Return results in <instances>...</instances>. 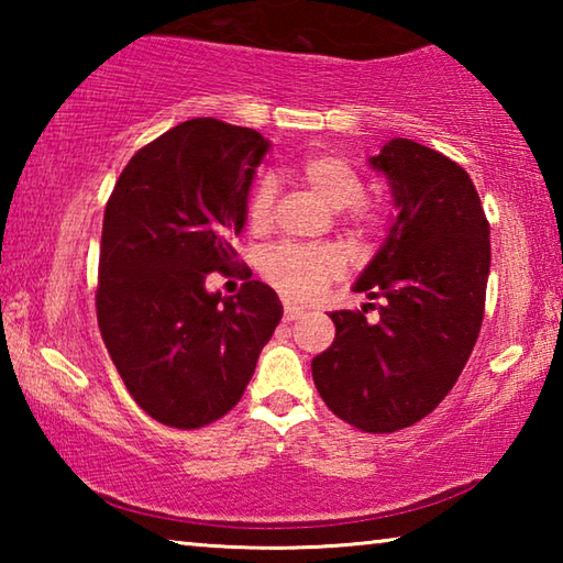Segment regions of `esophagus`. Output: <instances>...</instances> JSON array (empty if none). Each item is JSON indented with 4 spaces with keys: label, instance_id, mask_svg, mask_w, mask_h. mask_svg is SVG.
<instances>
[{
    "label": "esophagus",
    "instance_id": "esophagus-1",
    "mask_svg": "<svg viewBox=\"0 0 563 563\" xmlns=\"http://www.w3.org/2000/svg\"><path fill=\"white\" fill-rule=\"evenodd\" d=\"M300 316H302V308H298V305H290V302H285V312H283L285 322H292V320H298Z\"/></svg>",
    "mask_w": 563,
    "mask_h": 563
}]
</instances>
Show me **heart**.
<instances>
[{
	"label": "heart",
	"mask_w": 563,
	"mask_h": 563,
	"mask_svg": "<svg viewBox=\"0 0 563 563\" xmlns=\"http://www.w3.org/2000/svg\"><path fill=\"white\" fill-rule=\"evenodd\" d=\"M300 178L322 203L335 211L347 208V221L357 231H375L385 223V208L365 201V180L345 158L335 154H312L300 164ZM275 184L273 178L258 180L247 201V223L263 231L273 218ZM258 271L273 288L292 300H312L342 273V261L332 247H310L298 243H278L263 251Z\"/></svg>",
	"instance_id": "heart-1"
}]
</instances>
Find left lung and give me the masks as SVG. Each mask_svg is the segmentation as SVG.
Here are the masks:
<instances>
[{
	"instance_id": "left-lung-1",
	"label": "left lung",
	"mask_w": 563,
	"mask_h": 563,
	"mask_svg": "<svg viewBox=\"0 0 563 563\" xmlns=\"http://www.w3.org/2000/svg\"><path fill=\"white\" fill-rule=\"evenodd\" d=\"M369 164L399 208L355 285L379 302L330 312L335 342L312 360V379L342 422L387 434L430 415L462 375L482 330L492 247L479 194L452 158L393 139Z\"/></svg>"
}]
</instances>
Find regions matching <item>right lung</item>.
Listing matches in <instances>:
<instances>
[{"label":"right lung","instance_id":"obj_1","mask_svg":"<svg viewBox=\"0 0 563 563\" xmlns=\"http://www.w3.org/2000/svg\"><path fill=\"white\" fill-rule=\"evenodd\" d=\"M268 141L218 119H190L139 148L103 211L97 318L129 395L148 417L198 430L241 402L283 318L273 288L231 271L247 190Z\"/></svg>","mask_w":563,"mask_h":563}]
</instances>
